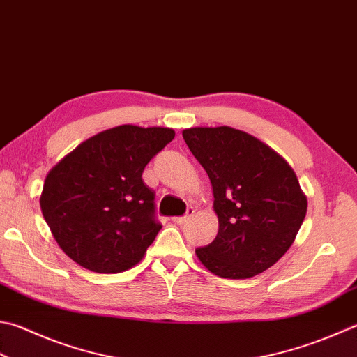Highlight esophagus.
Here are the masks:
<instances>
[{"label":"esophagus","instance_id":"esophagus-1","mask_svg":"<svg viewBox=\"0 0 357 357\" xmlns=\"http://www.w3.org/2000/svg\"><path fill=\"white\" fill-rule=\"evenodd\" d=\"M192 214H194V210H192V208H190V210H188V213L185 214V216H180V218H172V222H176L177 225H181V224H185L186 220H190V219L192 218Z\"/></svg>","mask_w":357,"mask_h":357}]
</instances>
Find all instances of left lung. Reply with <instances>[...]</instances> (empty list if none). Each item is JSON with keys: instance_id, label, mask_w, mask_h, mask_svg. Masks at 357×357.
I'll list each match as a JSON object with an SVG mask.
<instances>
[{"instance_id": "obj_1", "label": "left lung", "mask_w": 357, "mask_h": 357, "mask_svg": "<svg viewBox=\"0 0 357 357\" xmlns=\"http://www.w3.org/2000/svg\"><path fill=\"white\" fill-rule=\"evenodd\" d=\"M181 133L211 180L219 220L216 239L196 250L199 261L220 278L267 271L291 248L307 211L294 169L272 147L233 127Z\"/></svg>"}]
</instances>
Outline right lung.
<instances>
[{"mask_svg": "<svg viewBox=\"0 0 357 357\" xmlns=\"http://www.w3.org/2000/svg\"><path fill=\"white\" fill-rule=\"evenodd\" d=\"M174 137L169 127L118 126L85 139L52 167L40 208L66 257L98 273L124 272L144 258L161 225L141 176Z\"/></svg>", "mask_w": 357, "mask_h": 357, "instance_id": "obj_1", "label": "right lung"}]
</instances>
